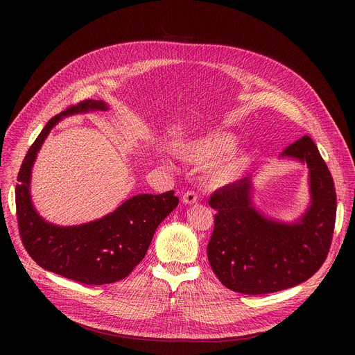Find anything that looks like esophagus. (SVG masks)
I'll list each match as a JSON object with an SVG mask.
<instances>
[{"label":"esophagus","instance_id":"34e87169","mask_svg":"<svg viewBox=\"0 0 355 355\" xmlns=\"http://www.w3.org/2000/svg\"><path fill=\"white\" fill-rule=\"evenodd\" d=\"M196 200H198V196L193 191H188L182 195V202L187 205H193V204H196Z\"/></svg>","mask_w":355,"mask_h":355}]
</instances>
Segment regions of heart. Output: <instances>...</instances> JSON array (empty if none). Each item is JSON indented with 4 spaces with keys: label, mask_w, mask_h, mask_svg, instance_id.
Wrapping results in <instances>:
<instances>
[{
    "label": "heart",
    "mask_w": 355,
    "mask_h": 355,
    "mask_svg": "<svg viewBox=\"0 0 355 355\" xmlns=\"http://www.w3.org/2000/svg\"><path fill=\"white\" fill-rule=\"evenodd\" d=\"M239 137L230 132H214L198 136L177 146L178 156L193 166L204 167L211 163V178L218 185L236 181L251 162L248 150L233 151Z\"/></svg>",
    "instance_id": "1"
}]
</instances>
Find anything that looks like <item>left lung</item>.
<instances>
[{
  "instance_id": "1",
  "label": "left lung",
  "mask_w": 355,
  "mask_h": 355,
  "mask_svg": "<svg viewBox=\"0 0 355 355\" xmlns=\"http://www.w3.org/2000/svg\"><path fill=\"white\" fill-rule=\"evenodd\" d=\"M281 157L309 168L311 204L297 220L261 214L252 200L251 175L209 198L216 215L208 259L219 281L234 292L263 295L292 288L309 279L327 257L337 207L331 174L309 136L288 146Z\"/></svg>"
}]
</instances>
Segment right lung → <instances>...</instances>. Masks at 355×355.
<instances>
[{
  "label": "right lung",
  "instance_id": "add662e5",
  "mask_svg": "<svg viewBox=\"0 0 355 355\" xmlns=\"http://www.w3.org/2000/svg\"><path fill=\"white\" fill-rule=\"evenodd\" d=\"M108 108L104 101L85 99L50 119L28 150L15 188L18 227L28 254L42 268L85 285L126 278L144 259L156 229L180 200L174 191L140 193L104 218L76 226L49 223L36 212L31 198L32 167L50 130L66 116Z\"/></svg>",
  "mask_w": 355,
  "mask_h": 355
}]
</instances>
